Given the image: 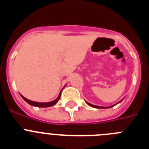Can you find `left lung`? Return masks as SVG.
<instances>
[{"instance_id": "1", "label": "left lung", "mask_w": 149, "mask_h": 149, "mask_svg": "<svg viewBox=\"0 0 149 149\" xmlns=\"http://www.w3.org/2000/svg\"><path fill=\"white\" fill-rule=\"evenodd\" d=\"M124 99V98H123ZM123 99H122L120 101H119V102H118V103H116V104H113V105H112V106H110V107H101V106H97V105H94V104H90V103H89V102H87V101H86V103L88 105H89V106L90 107H94V108H98V109H107V108H110V107H114L115 106V105H116V104H118L119 103H120L121 101H122V100Z\"/></svg>"}]
</instances>
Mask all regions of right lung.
<instances>
[{
	"instance_id": "obj_1",
	"label": "right lung",
	"mask_w": 149,
	"mask_h": 149,
	"mask_svg": "<svg viewBox=\"0 0 149 149\" xmlns=\"http://www.w3.org/2000/svg\"><path fill=\"white\" fill-rule=\"evenodd\" d=\"M65 85H66V84H65ZM65 85L64 86V87L65 86ZM64 87L61 89V91H60V94H59L58 97H57V98H56L55 100H54V101H49V102H36V101H30V100L24 98V97L22 95H21V96H22V98H23V99L24 100V101H25L27 103H28L29 104L31 105V106L38 107H51V106H53V105L56 104L58 102L59 99H60V95H61V92H62V90L64 89Z\"/></svg>"
}]
</instances>
